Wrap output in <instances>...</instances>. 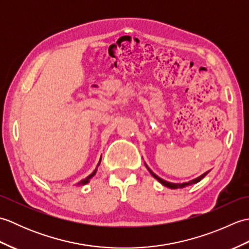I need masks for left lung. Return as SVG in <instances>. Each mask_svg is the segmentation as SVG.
I'll use <instances>...</instances> for the list:
<instances>
[{"instance_id":"8db88e82","label":"left lung","mask_w":249,"mask_h":249,"mask_svg":"<svg viewBox=\"0 0 249 249\" xmlns=\"http://www.w3.org/2000/svg\"><path fill=\"white\" fill-rule=\"evenodd\" d=\"M144 165H145V167H146L147 170H149V172H150V173L152 174V176H153V178H155L158 182H160L161 185H163V186H166V187H168V188H171V189L184 188V187H187V186H189V185H193V184L198 183V182H200L201 179H202V178L206 176V174L209 173V171H206V172H204L203 174H201L200 177L192 179V181H188V182H184V183H171V182H168V181H166V179H163V178H160L158 176H156V174L151 170V169L149 168V166H147L145 162H144Z\"/></svg>"}]
</instances>
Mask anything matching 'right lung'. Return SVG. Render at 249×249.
Returning <instances> with one entry per match:
<instances>
[{
    "instance_id": "obj_1",
    "label": "right lung",
    "mask_w": 249,
    "mask_h": 249,
    "mask_svg": "<svg viewBox=\"0 0 249 249\" xmlns=\"http://www.w3.org/2000/svg\"><path fill=\"white\" fill-rule=\"evenodd\" d=\"M100 160H102V157H100V160H99V162H98V165H97V167H96V169H95V170L91 173V174H89V177H87L86 178H83V179H81V181L80 182H79L77 185H78V186H81V185H86V184H88L89 182V179H91L94 176H95V174H96V171H97V168H98V166H99V163H100Z\"/></svg>"
}]
</instances>
